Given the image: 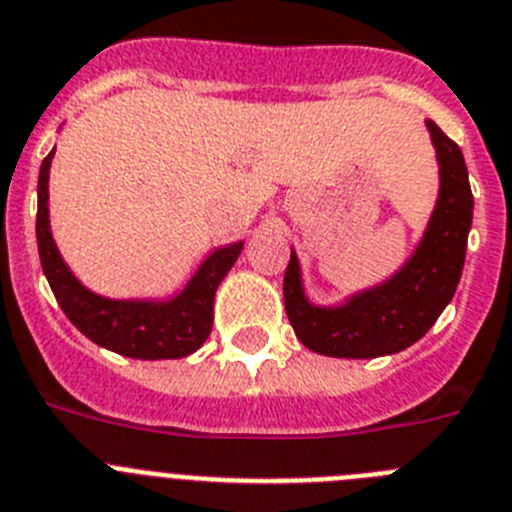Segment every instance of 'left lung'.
Listing matches in <instances>:
<instances>
[{
  "mask_svg": "<svg viewBox=\"0 0 512 512\" xmlns=\"http://www.w3.org/2000/svg\"><path fill=\"white\" fill-rule=\"evenodd\" d=\"M438 157L441 190L420 244L389 281L353 293L340 306L306 299L301 265L291 250L283 301L306 348L330 358H379L420 340L453 299L464 270L474 198L464 154L433 121H425Z\"/></svg>",
  "mask_w": 512,
  "mask_h": 512,
  "instance_id": "left-lung-1",
  "label": "left lung"
}]
</instances>
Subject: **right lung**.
<instances>
[{"instance_id":"1","label":"right lung","mask_w":512,"mask_h":512,"mask_svg":"<svg viewBox=\"0 0 512 512\" xmlns=\"http://www.w3.org/2000/svg\"><path fill=\"white\" fill-rule=\"evenodd\" d=\"M56 151V149H53ZM53 151L43 159L38 175V219L35 237L43 273L53 296L69 322L100 348L141 361L185 358L208 340L213 327V296L231 265L237 262L244 242L213 250L201 268L172 299H105L74 278L53 242L48 221V172Z\"/></svg>"}]
</instances>
